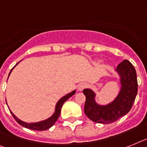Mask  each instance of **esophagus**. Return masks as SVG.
<instances>
[{"mask_svg":"<svg viewBox=\"0 0 147 147\" xmlns=\"http://www.w3.org/2000/svg\"><path fill=\"white\" fill-rule=\"evenodd\" d=\"M87 85H86V83H81L78 85V89L79 91H81L83 89H84L85 88H86Z\"/></svg>","mask_w":147,"mask_h":147,"instance_id":"1","label":"esophagus"}]
</instances>
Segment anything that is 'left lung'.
<instances>
[{"label": "left lung", "instance_id": "left-lung-1", "mask_svg": "<svg viewBox=\"0 0 147 147\" xmlns=\"http://www.w3.org/2000/svg\"><path fill=\"white\" fill-rule=\"evenodd\" d=\"M116 71L121 77V89L115 100L107 106L98 105L95 101V93L86 89L84 112L90 120L99 123H113L130 111L138 93L137 74L133 65L128 60L118 64Z\"/></svg>", "mask_w": 147, "mask_h": 147}]
</instances>
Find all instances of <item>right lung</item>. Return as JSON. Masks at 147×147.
<instances>
[{
	"mask_svg": "<svg viewBox=\"0 0 147 147\" xmlns=\"http://www.w3.org/2000/svg\"><path fill=\"white\" fill-rule=\"evenodd\" d=\"M18 63H19V62ZM18 63H17V64H18ZM17 64H16V65H17ZM16 65H15V66H16ZM15 66H14V67H15ZM14 67H13V68H14ZM13 68H12V70L10 71L9 75H10V73H11V72L12 71ZM75 91H73V92H70V93H69V94H67V95H65V96H63L62 98H61V99L58 100V103H57V104H56L55 111V113L52 115V117H50V118H48L47 120H45V121H40V122H38V123H26V122H24V121L19 120L18 118L17 117H16V116H15V115H14L13 113L11 112V111H10V112H11V114H12V115L13 116V118H15V121H17L19 124L21 125L22 127H25V128L30 129H32V130H38V131H44V130L49 129L50 127H52V126L55 124V123L56 121H57V120L58 119V118H59L60 114H61V108H62V106H63V103H64V102L66 101L67 99H69L70 97H72V95L75 94Z\"/></svg>",
	"mask_w": 147,
	"mask_h": 147,
	"instance_id": "add662e5",
	"label": "right lung"
}]
</instances>
